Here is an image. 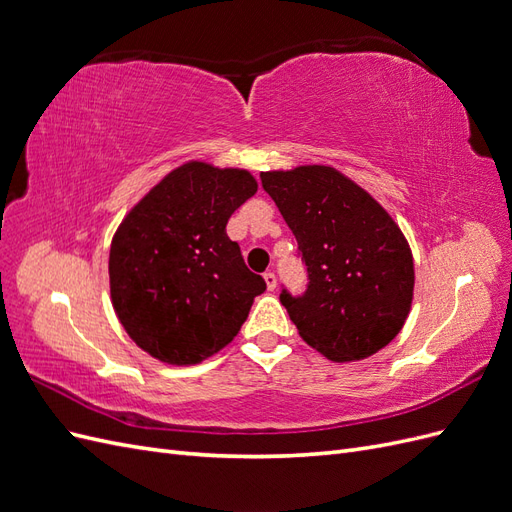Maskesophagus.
<instances>
[{
  "label": "esophagus",
  "instance_id": "34e87169",
  "mask_svg": "<svg viewBox=\"0 0 512 512\" xmlns=\"http://www.w3.org/2000/svg\"><path fill=\"white\" fill-rule=\"evenodd\" d=\"M262 277H265V284H267V288H269V290H275V286H277V277H275V273L267 271V273L262 275Z\"/></svg>",
  "mask_w": 512,
  "mask_h": 512
}]
</instances>
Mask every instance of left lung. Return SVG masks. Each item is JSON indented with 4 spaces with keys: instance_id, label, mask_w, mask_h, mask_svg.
Listing matches in <instances>:
<instances>
[{
    "instance_id": "left-lung-1",
    "label": "left lung",
    "mask_w": 512,
    "mask_h": 512,
    "mask_svg": "<svg viewBox=\"0 0 512 512\" xmlns=\"http://www.w3.org/2000/svg\"><path fill=\"white\" fill-rule=\"evenodd\" d=\"M260 181L307 267L303 297L280 294L303 342L335 363L391 344L412 307L414 260L389 211L333 166L267 170Z\"/></svg>"
}]
</instances>
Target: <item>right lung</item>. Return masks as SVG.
<instances>
[{"label": "right lung", "mask_w": 512, "mask_h": 512, "mask_svg": "<svg viewBox=\"0 0 512 512\" xmlns=\"http://www.w3.org/2000/svg\"><path fill=\"white\" fill-rule=\"evenodd\" d=\"M258 190L250 170L177 166L119 224L108 256L121 327L153 359L196 365L239 333L267 284L226 224Z\"/></svg>", "instance_id": "1"}]
</instances>
